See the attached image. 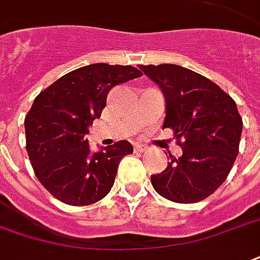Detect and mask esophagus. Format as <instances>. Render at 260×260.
<instances>
[{
    "instance_id": "esophagus-1",
    "label": "esophagus",
    "mask_w": 260,
    "mask_h": 260,
    "mask_svg": "<svg viewBox=\"0 0 260 260\" xmlns=\"http://www.w3.org/2000/svg\"><path fill=\"white\" fill-rule=\"evenodd\" d=\"M147 150V146L146 145H140V143H136L135 145V151L136 153H143Z\"/></svg>"
}]
</instances>
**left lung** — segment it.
<instances>
[{"label": "left lung", "mask_w": 260, "mask_h": 260, "mask_svg": "<svg viewBox=\"0 0 260 260\" xmlns=\"http://www.w3.org/2000/svg\"><path fill=\"white\" fill-rule=\"evenodd\" d=\"M159 86L165 99L162 128L175 132L182 155L151 184L164 199L180 204L199 203L226 180L243 132L236 102L208 78L178 64H140Z\"/></svg>", "instance_id": "1"}]
</instances>
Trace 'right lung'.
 <instances>
[{"label":"right lung","instance_id":"add662e5","mask_svg":"<svg viewBox=\"0 0 260 260\" xmlns=\"http://www.w3.org/2000/svg\"><path fill=\"white\" fill-rule=\"evenodd\" d=\"M142 76L138 69L95 63L67 73L34 99L24 120L26 147L41 184L61 203L84 207L106 197L129 142L91 151L88 126L101 118L113 86Z\"/></svg>","mask_w":260,"mask_h":260}]
</instances>
